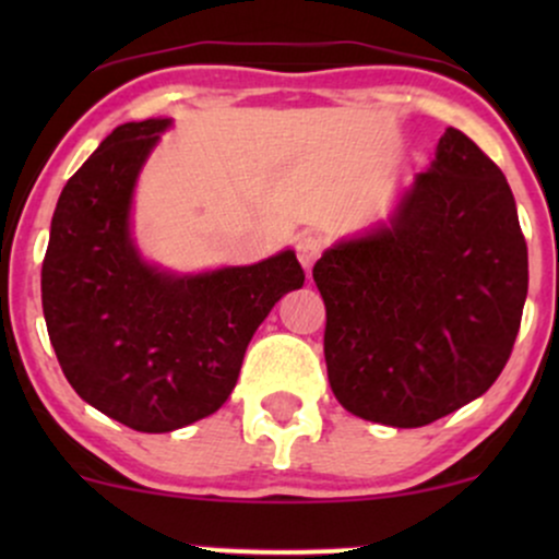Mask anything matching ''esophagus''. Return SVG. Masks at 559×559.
<instances>
[{
	"label": "esophagus",
	"instance_id": "obj_1",
	"mask_svg": "<svg viewBox=\"0 0 559 559\" xmlns=\"http://www.w3.org/2000/svg\"><path fill=\"white\" fill-rule=\"evenodd\" d=\"M323 243H325L323 236L318 234H301L297 239V258L307 273L312 271V265H316L320 252H323Z\"/></svg>",
	"mask_w": 559,
	"mask_h": 559
}]
</instances>
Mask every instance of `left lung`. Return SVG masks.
<instances>
[{
	"label": "left lung",
	"mask_w": 559,
	"mask_h": 559,
	"mask_svg": "<svg viewBox=\"0 0 559 559\" xmlns=\"http://www.w3.org/2000/svg\"><path fill=\"white\" fill-rule=\"evenodd\" d=\"M312 278L342 407L383 426H428L478 400L510 360L528 294L515 197L447 128L386 221L325 249Z\"/></svg>",
	"instance_id": "1"
}]
</instances>
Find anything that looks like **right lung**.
Returning a JSON list of instances; mask_svg holds the SVG:
<instances>
[{
    "instance_id": "1",
    "label": "right lung",
    "mask_w": 559,
    "mask_h": 559,
    "mask_svg": "<svg viewBox=\"0 0 559 559\" xmlns=\"http://www.w3.org/2000/svg\"><path fill=\"white\" fill-rule=\"evenodd\" d=\"M170 118L123 123L66 183L41 265L49 342L83 402L141 433H168L223 407L254 331L301 288L294 249L204 273L141 258L133 191Z\"/></svg>"
}]
</instances>
